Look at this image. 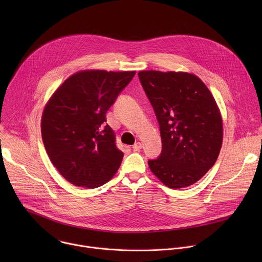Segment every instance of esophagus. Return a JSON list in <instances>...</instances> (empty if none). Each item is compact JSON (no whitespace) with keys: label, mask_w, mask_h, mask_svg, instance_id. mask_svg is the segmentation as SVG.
Listing matches in <instances>:
<instances>
[{"label":"esophagus","mask_w":262,"mask_h":262,"mask_svg":"<svg viewBox=\"0 0 262 262\" xmlns=\"http://www.w3.org/2000/svg\"><path fill=\"white\" fill-rule=\"evenodd\" d=\"M141 148H142V144H141L140 142H137V143H135V144L133 145V150H134V151H139Z\"/></svg>","instance_id":"34e87169"}]
</instances>
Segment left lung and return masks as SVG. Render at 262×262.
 <instances>
[{
    "instance_id": "left-lung-1",
    "label": "left lung",
    "mask_w": 262,
    "mask_h": 262,
    "mask_svg": "<svg viewBox=\"0 0 262 262\" xmlns=\"http://www.w3.org/2000/svg\"><path fill=\"white\" fill-rule=\"evenodd\" d=\"M141 85L156 113L162 152L149 160L152 173L170 189L198 181L214 165L223 125L213 96L192 73L140 71Z\"/></svg>"
}]
</instances>
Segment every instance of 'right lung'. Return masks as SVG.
Listing matches in <instances>:
<instances>
[{"label":"right lung","mask_w":262,"mask_h":262,"mask_svg":"<svg viewBox=\"0 0 262 262\" xmlns=\"http://www.w3.org/2000/svg\"><path fill=\"white\" fill-rule=\"evenodd\" d=\"M136 71L86 70L74 73L45 107L41 136L51 162L77 186L95 189L119 169L123 152L106 123V112Z\"/></svg>","instance_id":"1"}]
</instances>
